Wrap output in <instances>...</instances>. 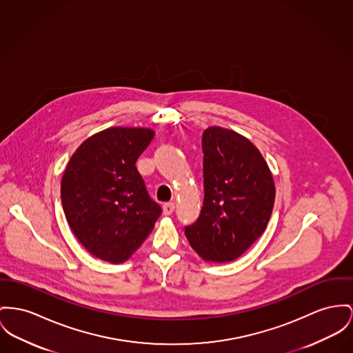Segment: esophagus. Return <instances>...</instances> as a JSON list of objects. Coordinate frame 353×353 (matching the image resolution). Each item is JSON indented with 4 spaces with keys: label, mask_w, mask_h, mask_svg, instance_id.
I'll list each match as a JSON object with an SVG mask.
<instances>
[{
    "label": "esophagus",
    "mask_w": 353,
    "mask_h": 353,
    "mask_svg": "<svg viewBox=\"0 0 353 353\" xmlns=\"http://www.w3.org/2000/svg\"><path fill=\"white\" fill-rule=\"evenodd\" d=\"M175 210V203L174 202H167L163 205V214L165 215H170V214H172Z\"/></svg>",
    "instance_id": "34e87169"
}]
</instances>
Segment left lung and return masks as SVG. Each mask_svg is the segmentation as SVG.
I'll return each instance as SVG.
<instances>
[{
	"instance_id": "left-lung-1",
	"label": "left lung",
	"mask_w": 353,
	"mask_h": 353,
	"mask_svg": "<svg viewBox=\"0 0 353 353\" xmlns=\"http://www.w3.org/2000/svg\"><path fill=\"white\" fill-rule=\"evenodd\" d=\"M202 150L203 206L185 234L205 261L229 262L265 232L274 206V182L259 148L232 130H205Z\"/></svg>"
}]
</instances>
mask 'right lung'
Masks as SVG:
<instances>
[{
    "label": "right lung",
    "mask_w": 353,
    "mask_h": 353,
    "mask_svg": "<svg viewBox=\"0 0 353 353\" xmlns=\"http://www.w3.org/2000/svg\"><path fill=\"white\" fill-rule=\"evenodd\" d=\"M154 134L150 128H107L83 141L67 165L61 179L65 218L97 259H130L162 214L135 165Z\"/></svg>",
    "instance_id": "add662e5"
}]
</instances>
